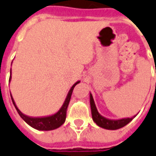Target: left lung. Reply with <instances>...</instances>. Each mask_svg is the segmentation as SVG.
I'll list each match as a JSON object with an SVG mask.
<instances>
[{
	"mask_svg": "<svg viewBox=\"0 0 156 156\" xmlns=\"http://www.w3.org/2000/svg\"><path fill=\"white\" fill-rule=\"evenodd\" d=\"M90 108H91V114H92V118L94 122H95L99 127L105 128L108 130H117L123 127L128 124L130 122L132 121L136 116L132 118H122V119H108V118H105L104 116H102L100 113L98 112L96 105L94 101V98L92 96V94H90Z\"/></svg>",
	"mask_w": 156,
	"mask_h": 156,
	"instance_id": "1",
	"label": "left lung"
}]
</instances>
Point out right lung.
<instances>
[{"label": "right lung", "instance_id": "1", "mask_svg": "<svg viewBox=\"0 0 156 156\" xmlns=\"http://www.w3.org/2000/svg\"><path fill=\"white\" fill-rule=\"evenodd\" d=\"M11 80V70H10V76L9 81ZM80 81H77L74 84L71 88L70 89L66 98L65 101L63 103L62 106L57 113L50 116H45V117H38V118H33V117H29V116L25 115L21 112L20 110L19 109L18 107L16 106L15 100L13 99L12 95L10 94L11 99H12L13 105L16 107L17 112H18L19 115L20 116L21 118L24 120L27 124H29L30 127L34 128L36 130H39V131H51V130H54L61 127L66 121V109L68 107L69 102L71 100V94H72V91L74 90V87L79 84Z\"/></svg>", "mask_w": 156, "mask_h": 156}]
</instances>
